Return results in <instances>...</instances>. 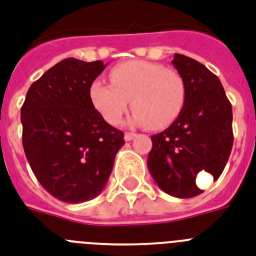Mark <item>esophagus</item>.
<instances>
[{"mask_svg":"<svg viewBox=\"0 0 256 256\" xmlns=\"http://www.w3.org/2000/svg\"><path fill=\"white\" fill-rule=\"evenodd\" d=\"M135 136H136V134H135V132H126V134H124V140L130 142V140H132Z\"/></svg>","mask_w":256,"mask_h":256,"instance_id":"34e87169","label":"esophagus"}]
</instances>
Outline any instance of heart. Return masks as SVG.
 Returning a JSON list of instances; mask_svg holds the SVG:
<instances>
[{
  "instance_id": "b5f03b06",
  "label": "heart",
  "mask_w": 256,
  "mask_h": 256,
  "mask_svg": "<svg viewBox=\"0 0 256 256\" xmlns=\"http://www.w3.org/2000/svg\"><path fill=\"white\" fill-rule=\"evenodd\" d=\"M112 84L96 80L89 97L108 124H117L128 106L134 112L132 122L151 130L167 128L184 109L186 85L178 70L144 60L118 64L110 72Z\"/></svg>"
}]
</instances>
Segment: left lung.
<instances>
[{"label":"left lung","instance_id":"8db88e82","mask_svg":"<svg viewBox=\"0 0 256 256\" xmlns=\"http://www.w3.org/2000/svg\"><path fill=\"white\" fill-rule=\"evenodd\" d=\"M172 64L186 81V105L170 128L151 136L147 167L163 192L190 198L202 193L196 186L198 172L216 180L229 160L232 110L220 78L205 66L182 54Z\"/></svg>","mask_w":256,"mask_h":256}]
</instances>
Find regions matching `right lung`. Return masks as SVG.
Returning a JSON list of instances; mask_svg holds the SVG:
<instances>
[{
    "label": "right lung",
    "mask_w": 256,
    "mask_h": 256,
    "mask_svg": "<svg viewBox=\"0 0 256 256\" xmlns=\"http://www.w3.org/2000/svg\"><path fill=\"white\" fill-rule=\"evenodd\" d=\"M106 66L62 60L31 84L20 109L28 164L40 186L63 202L98 196L124 144V132L104 120L89 97Z\"/></svg>",
    "instance_id": "right-lung-1"
}]
</instances>
